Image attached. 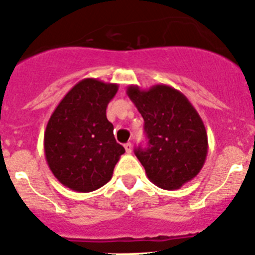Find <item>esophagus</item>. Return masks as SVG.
<instances>
[{
    "label": "esophagus",
    "mask_w": 255,
    "mask_h": 255,
    "mask_svg": "<svg viewBox=\"0 0 255 255\" xmlns=\"http://www.w3.org/2000/svg\"><path fill=\"white\" fill-rule=\"evenodd\" d=\"M124 149H126V151H127V153H132V149H133V146H132L131 142H127V144L124 145Z\"/></svg>",
    "instance_id": "1"
}]
</instances>
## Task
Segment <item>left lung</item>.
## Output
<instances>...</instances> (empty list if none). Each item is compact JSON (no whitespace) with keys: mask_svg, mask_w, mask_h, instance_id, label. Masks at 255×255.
Masks as SVG:
<instances>
[{"mask_svg":"<svg viewBox=\"0 0 255 255\" xmlns=\"http://www.w3.org/2000/svg\"><path fill=\"white\" fill-rule=\"evenodd\" d=\"M127 95L144 118L149 142L134 154L149 180L162 189H180L200 174L206 160L209 144L200 114L170 85L157 84L149 89L129 85Z\"/></svg>","mask_w":255,"mask_h":255,"instance_id":"1","label":"left lung"}]
</instances>
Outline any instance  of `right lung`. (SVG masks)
I'll list each match as a JSON object with an SVG mask.
<instances>
[{
    "mask_svg": "<svg viewBox=\"0 0 255 255\" xmlns=\"http://www.w3.org/2000/svg\"><path fill=\"white\" fill-rule=\"evenodd\" d=\"M117 92L118 84L83 79L62 98L46 124L48 166L71 190L88 193L104 187L126 151L106 118V108Z\"/></svg>",
    "mask_w": 255,
    "mask_h": 255,
    "instance_id": "right-lung-1",
    "label": "right lung"
}]
</instances>
